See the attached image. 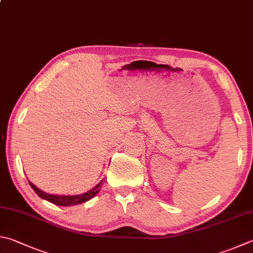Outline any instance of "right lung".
Instances as JSON below:
<instances>
[{
  "mask_svg": "<svg viewBox=\"0 0 253 253\" xmlns=\"http://www.w3.org/2000/svg\"><path fill=\"white\" fill-rule=\"evenodd\" d=\"M29 182H30L31 187L33 188V190L36 192V194H38L39 197H41V198L47 200V201H49V203H52L56 206H63V207H70V206H75V205L86 203V201H88L89 199H91L93 197L97 195L98 191L100 190V188H102V185H100L102 181H100L93 188V189L86 191V192H84V194L76 195V196H58V195L46 194V192H44L41 189H39V188L36 187L34 183H32L31 181H29Z\"/></svg>",
  "mask_w": 253,
  "mask_h": 253,
  "instance_id": "add662e5",
  "label": "right lung"
}]
</instances>
